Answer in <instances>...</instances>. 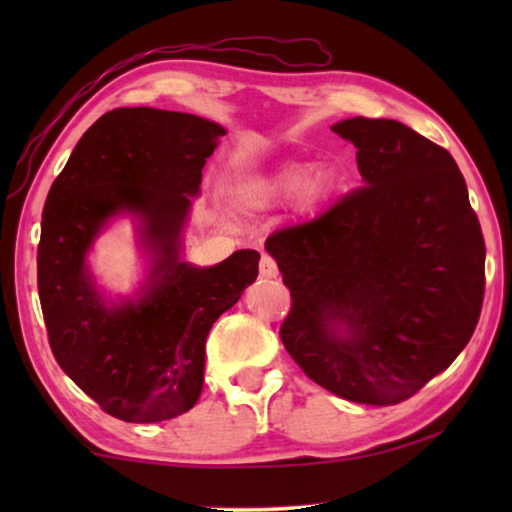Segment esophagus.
<instances>
[{
	"label": "esophagus",
	"instance_id": "34e87169",
	"mask_svg": "<svg viewBox=\"0 0 512 512\" xmlns=\"http://www.w3.org/2000/svg\"><path fill=\"white\" fill-rule=\"evenodd\" d=\"M259 275L268 277V280H271V277L280 275V268H277V262H275V259H273L271 255L264 253L262 259H259Z\"/></svg>",
	"mask_w": 512,
	"mask_h": 512
}]
</instances>
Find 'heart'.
Here are the masks:
<instances>
[{
	"label": "heart",
	"instance_id": "b5f03b06",
	"mask_svg": "<svg viewBox=\"0 0 512 512\" xmlns=\"http://www.w3.org/2000/svg\"><path fill=\"white\" fill-rule=\"evenodd\" d=\"M327 192V176L323 171L311 173V164L284 162L280 167L248 178L237 187V201L250 210H264L298 196L307 205L316 203Z\"/></svg>",
	"mask_w": 512,
	"mask_h": 512
}]
</instances>
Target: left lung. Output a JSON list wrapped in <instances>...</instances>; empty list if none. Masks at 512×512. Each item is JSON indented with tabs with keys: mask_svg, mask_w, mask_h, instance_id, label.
<instances>
[{
	"mask_svg": "<svg viewBox=\"0 0 512 512\" xmlns=\"http://www.w3.org/2000/svg\"><path fill=\"white\" fill-rule=\"evenodd\" d=\"M357 146L363 187L266 250L291 291L284 348L343 400L391 406L449 368L472 339L485 244L449 151L395 119L332 126Z\"/></svg>",
	"mask_w": 512,
	"mask_h": 512,
	"instance_id": "left-lung-1",
	"label": "left lung"
}]
</instances>
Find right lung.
<instances>
[{
	"mask_svg": "<svg viewBox=\"0 0 512 512\" xmlns=\"http://www.w3.org/2000/svg\"><path fill=\"white\" fill-rule=\"evenodd\" d=\"M221 135L223 126L187 112L110 110L85 131L47 194L38 293L51 352L112 418L162 422L192 409L207 334L257 277V250L210 268L180 259V232ZM121 211L138 216L154 264L143 296L110 308L84 255Z\"/></svg>",
	"mask_w": 512,
	"mask_h": 512,
	"instance_id": "add662e5",
	"label": "right lung"
}]
</instances>
